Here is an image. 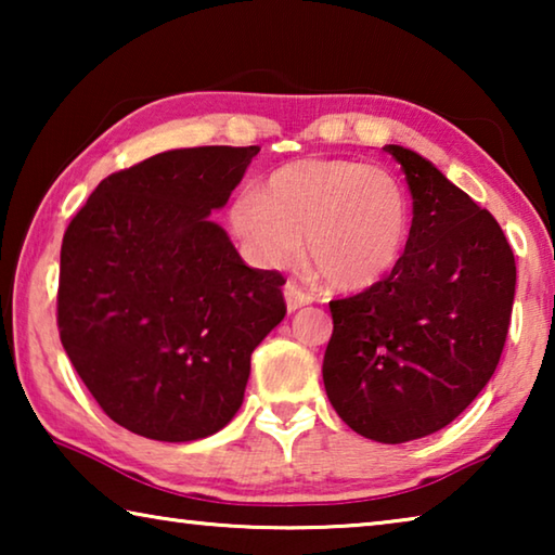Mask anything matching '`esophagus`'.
<instances>
[{
    "instance_id": "1",
    "label": "esophagus",
    "mask_w": 555,
    "mask_h": 555,
    "mask_svg": "<svg viewBox=\"0 0 555 555\" xmlns=\"http://www.w3.org/2000/svg\"><path fill=\"white\" fill-rule=\"evenodd\" d=\"M284 296H286L288 311H298V308L313 304V294H308L306 288H300L298 284H294V281H288V284H286Z\"/></svg>"
}]
</instances>
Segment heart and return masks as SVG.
Segmentation results:
<instances>
[{
  "label": "heart",
  "instance_id": "heart-1",
  "mask_svg": "<svg viewBox=\"0 0 555 555\" xmlns=\"http://www.w3.org/2000/svg\"><path fill=\"white\" fill-rule=\"evenodd\" d=\"M230 230L267 269L308 257L327 284L362 291L387 279L411 240L406 188L382 166L352 158H300L276 168L259 191L234 195Z\"/></svg>",
  "mask_w": 555,
  "mask_h": 555
}]
</instances>
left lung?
Instances as JSON below:
<instances>
[{"instance_id": "8db88e82", "label": "left lung", "mask_w": 555, "mask_h": 555, "mask_svg": "<svg viewBox=\"0 0 555 555\" xmlns=\"http://www.w3.org/2000/svg\"><path fill=\"white\" fill-rule=\"evenodd\" d=\"M413 198L397 269L362 294L331 300L327 399L347 426L406 443L457 418L500 364L516 264L490 212L411 149L384 146Z\"/></svg>"}]
</instances>
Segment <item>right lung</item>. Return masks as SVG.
Listing matches in <instances>:
<instances>
[{
	"label": "right lung",
	"mask_w": 555,
	"mask_h": 555,
	"mask_svg": "<svg viewBox=\"0 0 555 555\" xmlns=\"http://www.w3.org/2000/svg\"><path fill=\"white\" fill-rule=\"evenodd\" d=\"M259 146L164 152L107 176L61 247L59 333L100 409L185 443L242 406L255 347L284 321L279 271L251 269L210 220Z\"/></svg>",
	"instance_id": "right-lung-1"
}]
</instances>
